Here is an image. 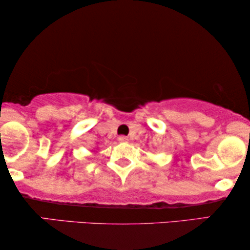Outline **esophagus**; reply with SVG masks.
Returning a JSON list of instances; mask_svg holds the SVG:
<instances>
[{"instance_id":"esophagus-1","label":"esophagus","mask_w":250,"mask_h":250,"mask_svg":"<svg viewBox=\"0 0 250 250\" xmlns=\"http://www.w3.org/2000/svg\"><path fill=\"white\" fill-rule=\"evenodd\" d=\"M118 141H119V142H127L128 139L126 138V136H124V135H121V136H119V138H118Z\"/></svg>"}]
</instances>
